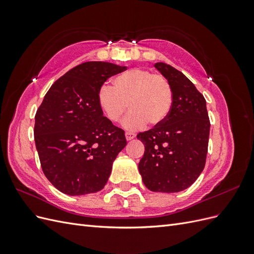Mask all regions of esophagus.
I'll return each mask as SVG.
<instances>
[{
	"label": "esophagus",
	"mask_w": 254,
	"mask_h": 254,
	"mask_svg": "<svg viewBox=\"0 0 254 254\" xmlns=\"http://www.w3.org/2000/svg\"><path fill=\"white\" fill-rule=\"evenodd\" d=\"M125 136H126V140H127V141H130V140L133 139V137L135 136V134L132 133V132H126V133H125Z\"/></svg>",
	"instance_id": "1"
}]
</instances>
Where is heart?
<instances>
[{"instance_id":"1","label":"heart","mask_w":254,"mask_h":254,"mask_svg":"<svg viewBox=\"0 0 254 254\" xmlns=\"http://www.w3.org/2000/svg\"><path fill=\"white\" fill-rule=\"evenodd\" d=\"M98 104L105 117L118 123L129 109L123 122L127 130H137L149 123L159 126L171 113L174 92L170 81L160 74L143 68H131L113 79V88L104 84L98 91Z\"/></svg>"}]
</instances>
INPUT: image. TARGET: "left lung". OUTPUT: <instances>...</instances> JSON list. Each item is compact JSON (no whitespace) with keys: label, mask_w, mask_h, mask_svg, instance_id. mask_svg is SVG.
I'll return each instance as SVG.
<instances>
[{"label":"left lung","mask_w":254,"mask_h":254,"mask_svg":"<svg viewBox=\"0 0 254 254\" xmlns=\"http://www.w3.org/2000/svg\"><path fill=\"white\" fill-rule=\"evenodd\" d=\"M155 67L170 81L174 102L162 124L136 135L145 146L139 171L148 190L178 193L203 171L210 120L203 95L186 75L164 63Z\"/></svg>","instance_id":"1"}]
</instances>
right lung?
<instances>
[{
  "mask_svg": "<svg viewBox=\"0 0 254 254\" xmlns=\"http://www.w3.org/2000/svg\"><path fill=\"white\" fill-rule=\"evenodd\" d=\"M127 66L89 61L52 84L35 117V143L42 171L61 193L81 196L106 186L113 161L125 147L124 130L103 115L98 91Z\"/></svg>",
  "mask_w": 254,
  "mask_h": 254,
  "instance_id": "1",
  "label": "right lung"
}]
</instances>
